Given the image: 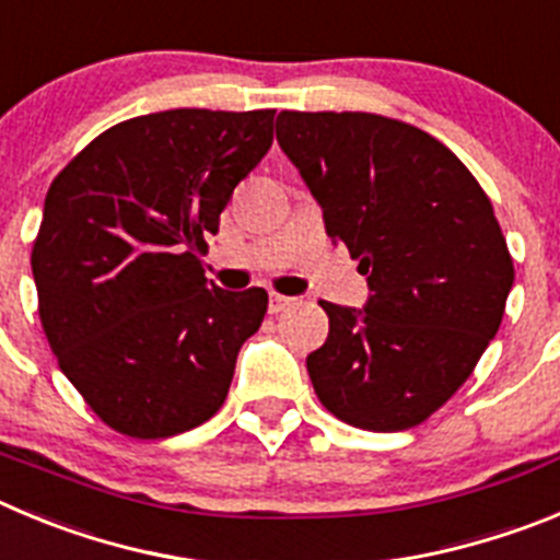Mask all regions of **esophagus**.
I'll use <instances>...</instances> for the list:
<instances>
[{"label": "esophagus", "mask_w": 560, "mask_h": 560, "mask_svg": "<svg viewBox=\"0 0 560 560\" xmlns=\"http://www.w3.org/2000/svg\"><path fill=\"white\" fill-rule=\"evenodd\" d=\"M294 296H285V294H271L269 296V314H283L289 307H294Z\"/></svg>", "instance_id": "34e87169"}]
</instances>
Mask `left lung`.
<instances>
[{
  "instance_id": "obj_1",
  "label": "left lung",
  "mask_w": 560,
  "mask_h": 560,
  "mask_svg": "<svg viewBox=\"0 0 560 560\" xmlns=\"http://www.w3.org/2000/svg\"><path fill=\"white\" fill-rule=\"evenodd\" d=\"M277 141L372 289L363 311L319 302L330 332L307 355L316 397L352 428H417L505 314L514 260L491 199L444 143L374 113L283 110Z\"/></svg>"
}]
</instances>
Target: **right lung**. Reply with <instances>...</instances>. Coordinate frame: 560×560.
I'll list each match as a JSON object with an SVG mask.
<instances>
[{
    "label": "right lung",
    "instance_id": "1",
    "mask_svg": "<svg viewBox=\"0 0 560 560\" xmlns=\"http://www.w3.org/2000/svg\"><path fill=\"white\" fill-rule=\"evenodd\" d=\"M275 141V110L136 116L77 152L33 241L38 316L60 372L96 417L168 439L224 405L269 294L208 285L205 233Z\"/></svg>",
    "mask_w": 560,
    "mask_h": 560
}]
</instances>
